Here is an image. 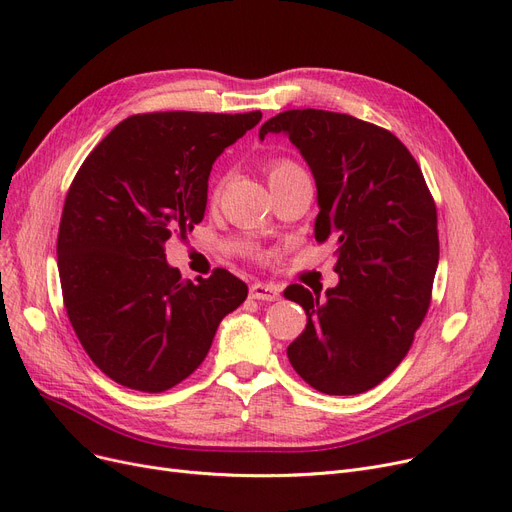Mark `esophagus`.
Masks as SVG:
<instances>
[{
  "instance_id": "34e87169",
  "label": "esophagus",
  "mask_w": 512,
  "mask_h": 512,
  "mask_svg": "<svg viewBox=\"0 0 512 512\" xmlns=\"http://www.w3.org/2000/svg\"><path fill=\"white\" fill-rule=\"evenodd\" d=\"M251 299H257V301H278L280 299V288L276 284H261V282H255L249 290Z\"/></svg>"
}]
</instances>
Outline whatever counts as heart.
I'll use <instances>...</instances> for the list:
<instances>
[{"instance_id":"1","label":"heart","mask_w":512,"mask_h":512,"mask_svg":"<svg viewBox=\"0 0 512 512\" xmlns=\"http://www.w3.org/2000/svg\"><path fill=\"white\" fill-rule=\"evenodd\" d=\"M297 172H303V170L299 168V164H294L290 157H272L265 161V174H267L270 184L276 180H282L290 174H297Z\"/></svg>"}]
</instances>
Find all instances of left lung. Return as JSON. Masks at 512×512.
<instances>
[{
  "label": "left lung",
  "instance_id": "8db88e82",
  "mask_svg": "<svg viewBox=\"0 0 512 512\" xmlns=\"http://www.w3.org/2000/svg\"><path fill=\"white\" fill-rule=\"evenodd\" d=\"M284 132L309 164L319 213L315 240H336V288L301 284L284 297L307 313L288 359L315 390L351 396L384 382L405 359L432 303L438 213L421 168L394 134L355 116L288 110L259 137Z\"/></svg>",
  "mask_w": 512,
  "mask_h": 512
}]
</instances>
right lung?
<instances>
[{
    "label": "right lung",
    "mask_w": 512,
    "mask_h": 512,
    "mask_svg": "<svg viewBox=\"0 0 512 512\" xmlns=\"http://www.w3.org/2000/svg\"><path fill=\"white\" fill-rule=\"evenodd\" d=\"M261 112H153L122 120L78 168L58 232L70 324L114 382L166 392L207 357L220 321L247 299L228 270L182 280L166 240L205 215L213 161Z\"/></svg>",
    "instance_id": "obj_1"
}]
</instances>
